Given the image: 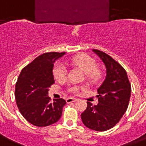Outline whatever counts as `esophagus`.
I'll return each mask as SVG.
<instances>
[{"label":"esophagus","mask_w":146,"mask_h":146,"mask_svg":"<svg viewBox=\"0 0 146 146\" xmlns=\"http://www.w3.org/2000/svg\"><path fill=\"white\" fill-rule=\"evenodd\" d=\"M76 101H77V98H68L66 99V103H72V102H75Z\"/></svg>","instance_id":"esophagus-1"}]
</instances>
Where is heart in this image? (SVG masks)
<instances>
[{
	"mask_svg": "<svg viewBox=\"0 0 146 146\" xmlns=\"http://www.w3.org/2000/svg\"><path fill=\"white\" fill-rule=\"evenodd\" d=\"M69 63L81 69L86 74L87 80L92 83L98 82L103 77V70L96 66V60L86 54L76 55L70 60ZM53 75L57 81L65 80L67 75V69L66 66L62 63L56 64L53 69ZM79 89V87L73 86L70 90L73 92H76Z\"/></svg>",
	"mask_w": 146,
	"mask_h": 146,
	"instance_id": "b5f03b06",
	"label": "heart"
}]
</instances>
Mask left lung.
Here are the masks:
<instances>
[{
  "label": "left lung",
  "mask_w": 146,
  "mask_h": 146,
  "mask_svg": "<svg viewBox=\"0 0 146 146\" xmlns=\"http://www.w3.org/2000/svg\"><path fill=\"white\" fill-rule=\"evenodd\" d=\"M106 67V77L98 89V103L87 102L81 113L83 124L96 131H105L117 123L127 111L131 95V86L124 68L111 56L93 49Z\"/></svg>",
  "instance_id": "8db88e82"
}]
</instances>
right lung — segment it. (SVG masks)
Masks as SVG:
<instances>
[{
	"label": "right lung",
	"mask_w": 146,
	"mask_h": 146,
	"mask_svg": "<svg viewBox=\"0 0 146 146\" xmlns=\"http://www.w3.org/2000/svg\"><path fill=\"white\" fill-rule=\"evenodd\" d=\"M65 52L44 53L22 70L15 88V98L23 117L34 126L47 127L57 122L66 101H50L49 88L54 83L53 67Z\"/></svg>",
	"instance_id": "1"
}]
</instances>
